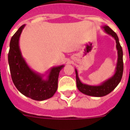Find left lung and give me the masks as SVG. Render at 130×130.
<instances>
[{
	"instance_id": "obj_1",
	"label": "left lung",
	"mask_w": 130,
	"mask_h": 130,
	"mask_svg": "<svg viewBox=\"0 0 130 130\" xmlns=\"http://www.w3.org/2000/svg\"><path fill=\"white\" fill-rule=\"evenodd\" d=\"M103 28H104V31L107 34L111 35L116 40V43H117L116 47H117V53H118V60H117L115 73L111 78L104 81V83H102L100 85L92 86L83 84L81 82L78 77L77 71L75 69L77 87L78 90L85 94L94 96V97H102V96H106L107 94H109L119 85V83L121 81L122 74H123V52H122L121 45L119 43L118 36L108 26H103Z\"/></svg>"
}]
</instances>
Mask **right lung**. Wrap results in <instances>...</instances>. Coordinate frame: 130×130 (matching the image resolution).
<instances>
[{"label": "right lung", "mask_w": 130, "mask_h": 130, "mask_svg": "<svg viewBox=\"0 0 130 130\" xmlns=\"http://www.w3.org/2000/svg\"><path fill=\"white\" fill-rule=\"evenodd\" d=\"M25 25H22L11 37L8 53V63L13 84L21 94L31 99L43 101L52 97L58 88L60 71L64 65L53 67L47 79L32 70L22 57L19 45L21 34Z\"/></svg>", "instance_id": "obj_1"}]
</instances>
